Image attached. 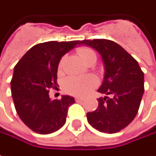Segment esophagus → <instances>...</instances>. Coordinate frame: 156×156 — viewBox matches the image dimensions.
I'll list each match as a JSON object with an SVG mask.
<instances>
[{"label":"esophagus","mask_w":156,"mask_h":156,"mask_svg":"<svg viewBox=\"0 0 156 156\" xmlns=\"http://www.w3.org/2000/svg\"><path fill=\"white\" fill-rule=\"evenodd\" d=\"M82 101H83V98H81V97H76L75 98V101L76 102H80Z\"/></svg>","instance_id":"obj_1"}]
</instances>
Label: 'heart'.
I'll return each instance as SVG.
<instances>
[{
    "label": "heart",
    "mask_w": 156,
    "mask_h": 156,
    "mask_svg": "<svg viewBox=\"0 0 156 156\" xmlns=\"http://www.w3.org/2000/svg\"><path fill=\"white\" fill-rule=\"evenodd\" d=\"M78 53L83 61L89 63L91 61H96V55L92 49L86 46L80 47L78 50ZM64 57L60 61L58 69L61 70L63 67ZM98 80L94 76H86V77H70L67 78L63 83V89L66 93L75 95V96H84L96 87Z\"/></svg>",
    "instance_id": "b5f03b06"
}]
</instances>
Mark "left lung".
<instances>
[{"label":"left lung","mask_w":156,"mask_h":156,"mask_svg":"<svg viewBox=\"0 0 156 156\" xmlns=\"http://www.w3.org/2000/svg\"><path fill=\"white\" fill-rule=\"evenodd\" d=\"M79 44L94 48L101 54L105 76L98 92V108L87 113L89 123L106 133L120 132L138 113L144 91V75L139 63L121 45L105 39L84 40Z\"/></svg>","instance_id":"left-lung-1"}]
</instances>
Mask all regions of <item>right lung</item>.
Instances as JSON below:
<instances>
[{"label":"right lung","instance_id":"add662e5","mask_svg":"<svg viewBox=\"0 0 156 156\" xmlns=\"http://www.w3.org/2000/svg\"><path fill=\"white\" fill-rule=\"evenodd\" d=\"M79 44V40L48 41L35 44L14 67L11 91L15 109L23 123L40 134L59 130L66 122L74 98L62 95L51 101V89H56L57 68L63 55Z\"/></svg>","mask_w":156,"mask_h":156}]
</instances>
